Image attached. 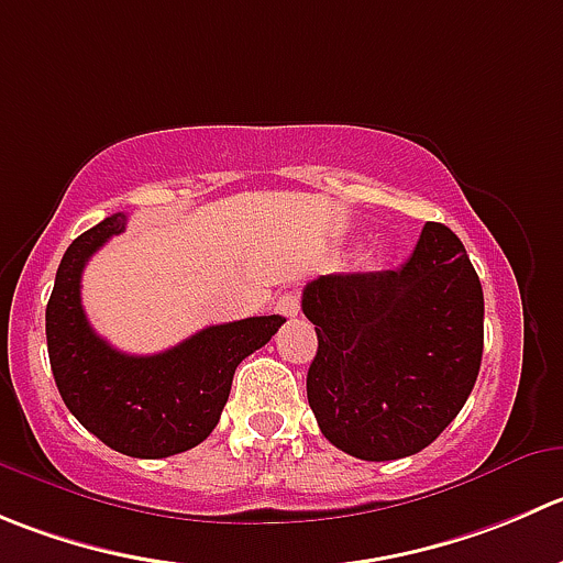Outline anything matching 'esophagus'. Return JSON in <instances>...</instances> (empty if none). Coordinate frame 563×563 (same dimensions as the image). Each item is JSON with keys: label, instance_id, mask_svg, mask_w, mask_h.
<instances>
[{"label": "esophagus", "instance_id": "34e87169", "mask_svg": "<svg viewBox=\"0 0 563 563\" xmlns=\"http://www.w3.org/2000/svg\"><path fill=\"white\" fill-rule=\"evenodd\" d=\"M275 313L288 316V319H291V316H297L299 313V297H297V294H291V291L280 294V297H277V302H275Z\"/></svg>", "mask_w": 563, "mask_h": 563}]
</instances>
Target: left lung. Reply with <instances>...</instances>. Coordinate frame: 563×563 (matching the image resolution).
<instances>
[{
	"label": "left lung",
	"mask_w": 563,
	"mask_h": 563,
	"mask_svg": "<svg viewBox=\"0 0 563 563\" xmlns=\"http://www.w3.org/2000/svg\"><path fill=\"white\" fill-rule=\"evenodd\" d=\"M302 310L319 338L308 401L343 454L412 456L465 407L482 368L484 291L456 233L440 222L423 225L401 269L308 283Z\"/></svg>",
	"instance_id": "8db88e82"
}]
</instances>
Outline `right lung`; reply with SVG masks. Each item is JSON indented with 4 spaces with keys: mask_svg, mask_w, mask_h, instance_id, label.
Instances as JSON below:
<instances>
[{
    "mask_svg": "<svg viewBox=\"0 0 563 563\" xmlns=\"http://www.w3.org/2000/svg\"><path fill=\"white\" fill-rule=\"evenodd\" d=\"M123 228L125 217L112 214L65 250L46 305L48 363L65 407L87 432L125 456L162 460L214 432L236 365L286 319L253 316L206 327L145 357L118 352L90 327L79 288L87 258Z\"/></svg>",
    "mask_w": 563,
    "mask_h": 563,
    "instance_id": "1",
    "label": "right lung"
}]
</instances>
